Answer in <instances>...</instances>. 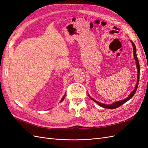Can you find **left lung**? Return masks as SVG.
Instances as JSON below:
<instances>
[{
	"label": "left lung",
	"instance_id": "obj_1",
	"mask_svg": "<svg viewBox=\"0 0 148 148\" xmlns=\"http://www.w3.org/2000/svg\"><path fill=\"white\" fill-rule=\"evenodd\" d=\"M130 42L132 44V46L133 48V56H134V58H135V59L136 60V69H137V71H138V79H137V82H136V84L135 85V88L133 89L132 91V92H131V93L130 94V95L125 98L124 99L122 100H120V101H116L115 102H113L112 104H103V103L99 102L97 101H96L95 99H94L93 98H92L90 96H89V97L91 98V99L93 101H95L96 103L99 105V106L103 107V108H105V109H116L117 108V107H120V106H122V104H123L124 103H125L126 102H127L128 100H130V99H132V97L134 96L135 95V93L136 92V89L138 88V82H139V78H140V64H139V61L138 59V57H137V55H136V46L135 45V44L132 41L130 40Z\"/></svg>",
	"mask_w": 148,
	"mask_h": 148
}]
</instances>
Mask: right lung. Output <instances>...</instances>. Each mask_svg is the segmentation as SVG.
I'll return each mask as SVG.
<instances>
[{
	"label": "right lung",
	"mask_w": 148,
	"mask_h": 148,
	"mask_svg": "<svg viewBox=\"0 0 148 148\" xmlns=\"http://www.w3.org/2000/svg\"><path fill=\"white\" fill-rule=\"evenodd\" d=\"M65 95H66V92H65V95L63 96V97L61 99V100H60V102H62V101H63L64 100V99H65Z\"/></svg>",
	"instance_id": "right-lung-1"
}]
</instances>
